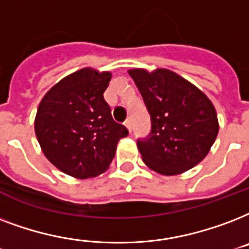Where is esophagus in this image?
I'll list each match as a JSON object with an SVG mask.
<instances>
[{
  "instance_id": "esophagus-1",
  "label": "esophagus",
  "mask_w": 249,
  "mask_h": 249,
  "mask_svg": "<svg viewBox=\"0 0 249 249\" xmlns=\"http://www.w3.org/2000/svg\"><path fill=\"white\" fill-rule=\"evenodd\" d=\"M124 126H126L127 130L131 132V130H132V123H131L130 119H126V122H124Z\"/></svg>"
}]
</instances>
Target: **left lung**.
<instances>
[{
  "label": "left lung",
  "mask_w": 249,
  "mask_h": 249,
  "mask_svg": "<svg viewBox=\"0 0 249 249\" xmlns=\"http://www.w3.org/2000/svg\"><path fill=\"white\" fill-rule=\"evenodd\" d=\"M128 74L151 114V134L138 140L144 163L159 174L178 175L201 162L219 130L207 94L167 69H131Z\"/></svg>",
  "instance_id": "obj_1"
}]
</instances>
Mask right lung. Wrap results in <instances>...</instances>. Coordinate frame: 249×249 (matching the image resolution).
Listing matches in <instances>:
<instances>
[{
    "label": "right lung",
    "instance_id": "1",
    "mask_svg": "<svg viewBox=\"0 0 249 249\" xmlns=\"http://www.w3.org/2000/svg\"><path fill=\"white\" fill-rule=\"evenodd\" d=\"M111 72L84 67L61 79L38 104L35 134L42 153L65 174L88 179L103 174L128 131L114 122L104 100Z\"/></svg>",
    "mask_w": 249,
    "mask_h": 249
}]
</instances>
